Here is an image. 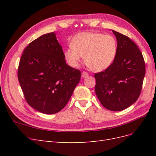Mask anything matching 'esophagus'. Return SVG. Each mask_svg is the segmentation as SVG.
Segmentation results:
<instances>
[{
    "label": "esophagus",
    "mask_w": 156,
    "mask_h": 156,
    "mask_svg": "<svg viewBox=\"0 0 156 156\" xmlns=\"http://www.w3.org/2000/svg\"><path fill=\"white\" fill-rule=\"evenodd\" d=\"M88 75H89V74L86 72H83L82 73H81L82 77H88Z\"/></svg>",
    "instance_id": "34e87169"
}]
</instances>
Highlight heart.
<instances>
[{"label":"heart","instance_id":"heart-1","mask_svg":"<svg viewBox=\"0 0 156 156\" xmlns=\"http://www.w3.org/2000/svg\"><path fill=\"white\" fill-rule=\"evenodd\" d=\"M71 46L65 50L64 58L71 67H77L82 56L88 68L93 72H101L114 61L118 43L114 36L102 33L84 32L73 36Z\"/></svg>","mask_w":156,"mask_h":156}]
</instances>
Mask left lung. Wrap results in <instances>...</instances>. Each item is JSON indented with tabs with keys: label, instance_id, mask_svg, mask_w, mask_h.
Masks as SVG:
<instances>
[{
	"label": "left lung",
	"instance_id": "obj_1",
	"mask_svg": "<svg viewBox=\"0 0 156 156\" xmlns=\"http://www.w3.org/2000/svg\"><path fill=\"white\" fill-rule=\"evenodd\" d=\"M118 50L109 67L94 75L95 91L101 105L108 110L119 111L134 103L139 98L145 75L142 53L128 37L112 30Z\"/></svg>",
	"mask_w": 156,
	"mask_h": 156
}]
</instances>
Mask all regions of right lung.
Segmentation results:
<instances>
[{"mask_svg":"<svg viewBox=\"0 0 156 156\" xmlns=\"http://www.w3.org/2000/svg\"><path fill=\"white\" fill-rule=\"evenodd\" d=\"M17 77L28 104L44 114H55L66 105L81 72L66 63L62 47L51 32L26 47Z\"/></svg>","mask_w":156,"mask_h":156,"instance_id":"obj_1","label":"right lung"}]
</instances>
